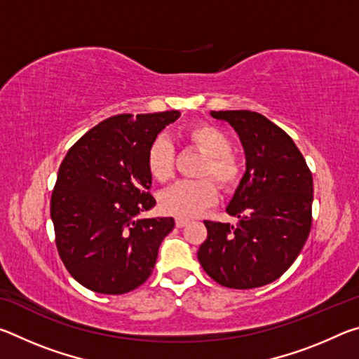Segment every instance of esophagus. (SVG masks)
<instances>
[{"mask_svg": "<svg viewBox=\"0 0 359 359\" xmlns=\"http://www.w3.org/2000/svg\"><path fill=\"white\" fill-rule=\"evenodd\" d=\"M188 223H190V222H188L187 218H180V217L175 218V226H177V228H184V226H187Z\"/></svg>", "mask_w": 359, "mask_h": 359, "instance_id": "esophagus-1", "label": "esophagus"}]
</instances>
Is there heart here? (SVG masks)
I'll return each mask as SVG.
<instances>
[{
  "mask_svg": "<svg viewBox=\"0 0 359 359\" xmlns=\"http://www.w3.org/2000/svg\"><path fill=\"white\" fill-rule=\"evenodd\" d=\"M187 141L208 155L199 169L201 177H212L222 190H233L241 177L238 158L231 154V141L218 126L193 125L185 133ZM147 169L158 182H168L174 175L175 151L166 137H156L147 150ZM217 201L215 185L209 179L182 180L160 194V209L165 214L193 218Z\"/></svg>",
  "mask_w": 359,
  "mask_h": 359,
  "instance_id": "heart-1",
  "label": "heart"
}]
</instances>
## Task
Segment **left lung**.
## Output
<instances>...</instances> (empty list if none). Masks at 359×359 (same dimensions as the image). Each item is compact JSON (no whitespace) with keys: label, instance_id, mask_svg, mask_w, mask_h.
<instances>
[{"label":"left lung","instance_id":"8db88e82","mask_svg":"<svg viewBox=\"0 0 359 359\" xmlns=\"http://www.w3.org/2000/svg\"><path fill=\"white\" fill-rule=\"evenodd\" d=\"M233 126L245 151V172L226 208L238 223L204 222L203 269L228 288H258L294 263L312 226L313 180L287 133L252 111H212Z\"/></svg>","mask_w":359,"mask_h":359}]
</instances>
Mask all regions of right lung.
Listing matches in <instances>:
<instances>
[{
	"label": "right lung",
	"instance_id": "obj_1",
	"mask_svg": "<svg viewBox=\"0 0 359 359\" xmlns=\"http://www.w3.org/2000/svg\"><path fill=\"white\" fill-rule=\"evenodd\" d=\"M179 111L120 114L101 121L66 154L52 193L57 248L69 274L101 294L137 288L154 271L174 218H139L149 193L147 150Z\"/></svg>",
	"mask_w": 359,
	"mask_h": 359
}]
</instances>
